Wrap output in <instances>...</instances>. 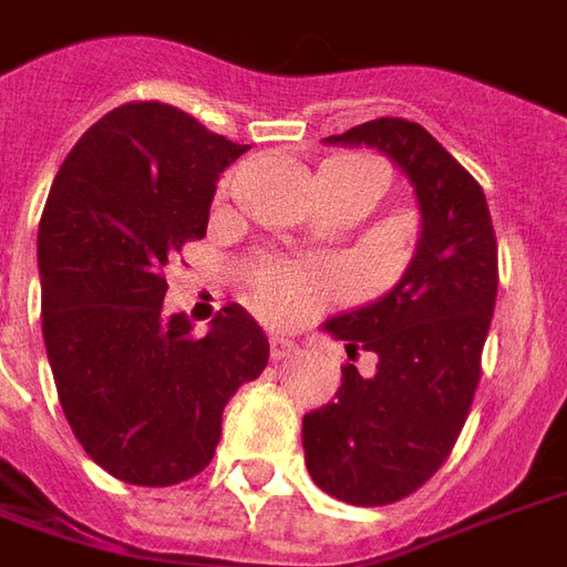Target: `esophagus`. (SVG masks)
I'll return each instance as SVG.
<instances>
[{"label":"esophagus","mask_w":567,"mask_h":567,"mask_svg":"<svg viewBox=\"0 0 567 567\" xmlns=\"http://www.w3.org/2000/svg\"><path fill=\"white\" fill-rule=\"evenodd\" d=\"M297 354V346L291 342V339H285V337H272L270 339V358L279 363V360L285 358H295Z\"/></svg>","instance_id":"obj_1"}]
</instances>
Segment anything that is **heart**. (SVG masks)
<instances>
[{"mask_svg": "<svg viewBox=\"0 0 567 567\" xmlns=\"http://www.w3.org/2000/svg\"><path fill=\"white\" fill-rule=\"evenodd\" d=\"M360 167L369 165L358 158H330L327 165H321V177H346ZM327 291H330V282L324 276L297 270L288 264H264L251 276V295H255L258 309L264 316L279 318V321L312 316L318 306L324 303Z\"/></svg>", "mask_w": 567, "mask_h": 567, "instance_id": "b5f03b06", "label": "heart"}]
</instances>
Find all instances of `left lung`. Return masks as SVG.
I'll return each instance as SVG.
<instances>
[{
    "instance_id": "1",
    "label": "left lung",
    "mask_w": 567,
    "mask_h": 567,
    "mask_svg": "<svg viewBox=\"0 0 567 567\" xmlns=\"http://www.w3.org/2000/svg\"><path fill=\"white\" fill-rule=\"evenodd\" d=\"M327 144L388 155L421 209L400 282L324 321L348 354L372 351L375 372L348 363L337 400L303 417L306 468L327 496L390 505L439 472L468 417L496 309V230L484 188L423 125L381 116Z\"/></svg>"
}]
</instances>
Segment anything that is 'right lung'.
Instances as JSON below:
<instances>
[{"instance_id": "add662e5", "label": "right lung", "mask_w": 567, "mask_h": 567, "mask_svg": "<svg viewBox=\"0 0 567 567\" xmlns=\"http://www.w3.org/2000/svg\"><path fill=\"white\" fill-rule=\"evenodd\" d=\"M246 150L171 104L132 102L86 128L50 186L38 225L50 369L83 451L125 484L207 468L225 405L270 358L243 306L204 337L162 312L167 258L207 234L219 174Z\"/></svg>"}]
</instances>
